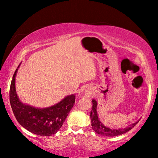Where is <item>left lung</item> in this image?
Returning <instances> with one entry per match:
<instances>
[{
  "instance_id": "obj_1",
  "label": "left lung",
  "mask_w": 158,
  "mask_h": 158,
  "mask_svg": "<svg viewBox=\"0 0 158 158\" xmlns=\"http://www.w3.org/2000/svg\"><path fill=\"white\" fill-rule=\"evenodd\" d=\"M92 110L90 111V119H91V126L92 129L96 131L98 135L106 136V137H114V136H118L122 134L126 133L127 131L130 130L135 126L136 124L139 122V121L137 122L134 123V124L129 125L127 128L124 129H111L109 127H106L101 122L98 117V114H97L96 107H97V102L95 100H92Z\"/></svg>"
}]
</instances>
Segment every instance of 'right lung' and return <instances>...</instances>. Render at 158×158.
<instances>
[{
  "mask_svg": "<svg viewBox=\"0 0 158 158\" xmlns=\"http://www.w3.org/2000/svg\"><path fill=\"white\" fill-rule=\"evenodd\" d=\"M15 71L9 91L10 103L18 122L28 131L40 136L55 135L61 128L69 112L75 104V96L70 95L55 106L38 109L23 104L19 101L15 88Z\"/></svg>",
  "mask_w": 158,
  "mask_h": 158,
  "instance_id": "1",
  "label": "right lung"
}]
</instances>
